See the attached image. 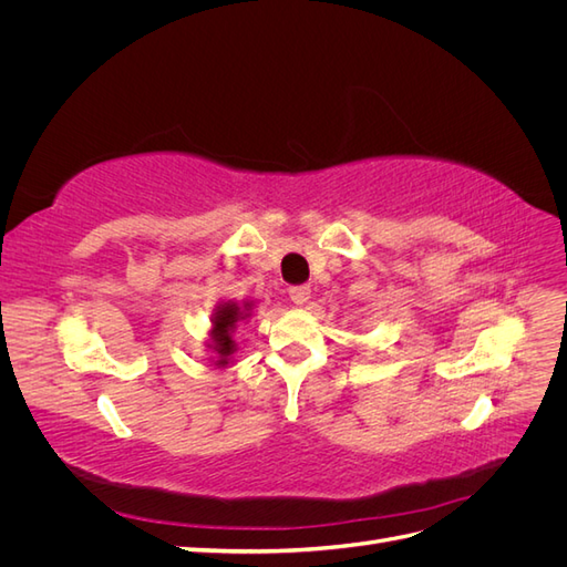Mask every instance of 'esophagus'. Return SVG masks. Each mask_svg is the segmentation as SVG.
<instances>
[{"instance_id":"obj_1","label":"esophagus","mask_w":567,"mask_h":567,"mask_svg":"<svg viewBox=\"0 0 567 567\" xmlns=\"http://www.w3.org/2000/svg\"><path fill=\"white\" fill-rule=\"evenodd\" d=\"M310 293H312L310 286H290L288 288V296L296 305H305L307 300H310Z\"/></svg>"}]
</instances>
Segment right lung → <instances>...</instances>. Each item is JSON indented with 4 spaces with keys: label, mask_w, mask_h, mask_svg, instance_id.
Here are the masks:
<instances>
[{
    "label": "right lung",
    "mask_w": 567,
    "mask_h": 567,
    "mask_svg": "<svg viewBox=\"0 0 567 567\" xmlns=\"http://www.w3.org/2000/svg\"><path fill=\"white\" fill-rule=\"evenodd\" d=\"M246 315L241 312L238 305H221L219 312L215 315V323H213V350L219 354L217 364H227L225 359L229 354H234V340H231V331L238 319H244Z\"/></svg>",
    "instance_id": "add662e5"
}]
</instances>
